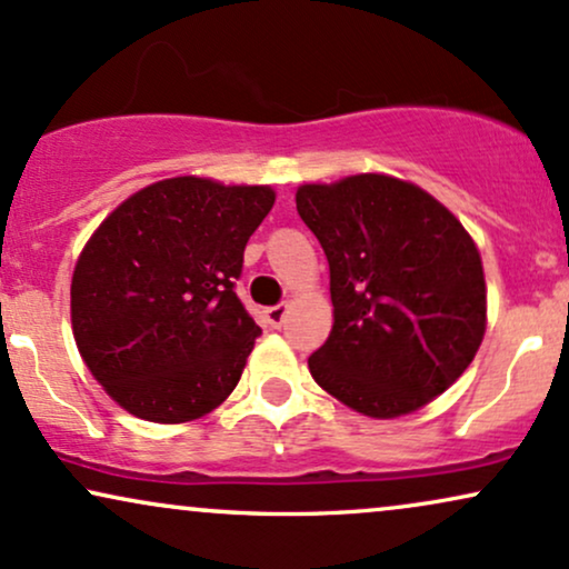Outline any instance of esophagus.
<instances>
[{"label": "esophagus", "instance_id": "1", "mask_svg": "<svg viewBox=\"0 0 569 569\" xmlns=\"http://www.w3.org/2000/svg\"><path fill=\"white\" fill-rule=\"evenodd\" d=\"M263 319H266V325H269V327L279 329V327L284 325V319H287V306H271V308H266Z\"/></svg>", "mask_w": 569, "mask_h": 569}]
</instances>
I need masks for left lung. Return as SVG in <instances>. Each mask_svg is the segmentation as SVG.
Masks as SVG:
<instances>
[{
  "label": "left lung",
  "mask_w": 569,
  "mask_h": 569,
  "mask_svg": "<svg viewBox=\"0 0 569 569\" xmlns=\"http://www.w3.org/2000/svg\"><path fill=\"white\" fill-rule=\"evenodd\" d=\"M298 213L329 261L332 332L308 359L321 390L371 419L419 411L465 375L488 327L472 234L388 173L300 184Z\"/></svg>",
  "instance_id": "left-lung-1"
}]
</instances>
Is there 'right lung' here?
<instances>
[{"instance_id":"add662e5","label":"right lung","mask_w":569,"mask_h":569,"mask_svg":"<svg viewBox=\"0 0 569 569\" xmlns=\"http://www.w3.org/2000/svg\"><path fill=\"white\" fill-rule=\"evenodd\" d=\"M277 192L173 177L126 198L83 244L70 325L91 377L139 419L184 425L227 401L261 327L234 292Z\"/></svg>"}]
</instances>
